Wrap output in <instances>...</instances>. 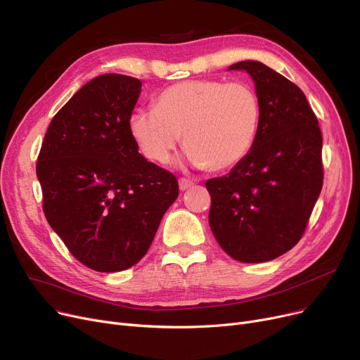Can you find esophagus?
Segmentation results:
<instances>
[{
  "mask_svg": "<svg viewBox=\"0 0 360 360\" xmlns=\"http://www.w3.org/2000/svg\"><path fill=\"white\" fill-rule=\"evenodd\" d=\"M192 186H193V181H191L189 179H180V180H179V187H180L181 192L187 191V189H189V187H192Z\"/></svg>",
  "mask_w": 360,
  "mask_h": 360,
  "instance_id": "34e87169",
  "label": "esophagus"
}]
</instances>
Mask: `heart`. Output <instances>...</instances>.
<instances>
[{"instance_id": "heart-1", "label": "heart", "mask_w": 360, "mask_h": 360, "mask_svg": "<svg viewBox=\"0 0 360 360\" xmlns=\"http://www.w3.org/2000/svg\"><path fill=\"white\" fill-rule=\"evenodd\" d=\"M259 120V99L248 83L184 80L161 92L157 108L136 110L129 130L150 161L165 162L183 133L186 161L221 171L248 157Z\"/></svg>"}]
</instances>
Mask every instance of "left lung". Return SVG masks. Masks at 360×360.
Listing matches in <instances>:
<instances>
[{"mask_svg": "<svg viewBox=\"0 0 360 360\" xmlns=\"http://www.w3.org/2000/svg\"><path fill=\"white\" fill-rule=\"evenodd\" d=\"M229 70L253 79L261 120L248 157L227 176L207 181L210 227L233 259L268 262L304 233L322 189V134L295 83L261 61H238Z\"/></svg>", "mask_w": 360, "mask_h": 360, "instance_id": "1", "label": "left lung"}]
</instances>
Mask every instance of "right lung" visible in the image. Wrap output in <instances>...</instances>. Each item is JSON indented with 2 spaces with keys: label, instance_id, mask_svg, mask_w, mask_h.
Returning <instances> with one entry per match:
<instances>
[{
  "label": "right lung",
  "instance_id": "right-lung-1",
  "mask_svg": "<svg viewBox=\"0 0 360 360\" xmlns=\"http://www.w3.org/2000/svg\"><path fill=\"white\" fill-rule=\"evenodd\" d=\"M142 82L102 75L54 115L38 157L46 221L77 261L123 271L148 252L177 179L149 162L129 130Z\"/></svg>",
  "mask_w": 360,
  "mask_h": 360
}]
</instances>
